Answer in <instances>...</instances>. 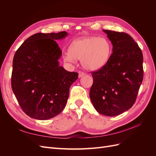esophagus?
Returning a JSON list of instances; mask_svg holds the SVG:
<instances>
[{
    "label": "esophagus",
    "instance_id": "34e87169",
    "mask_svg": "<svg viewBox=\"0 0 156 156\" xmlns=\"http://www.w3.org/2000/svg\"><path fill=\"white\" fill-rule=\"evenodd\" d=\"M84 75V73L83 72H81V71H80V72H79V78H81V77H83Z\"/></svg>",
    "mask_w": 156,
    "mask_h": 156
}]
</instances>
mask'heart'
I'll use <instances>...</instances> for the list:
<instances>
[{"mask_svg":"<svg viewBox=\"0 0 156 156\" xmlns=\"http://www.w3.org/2000/svg\"><path fill=\"white\" fill-rule=\"evenodd\" d=\"M69 51L64 55L65 61L74 62L76 59H81L84 68L95 71L108 62L112 53V45L105 37H83L73 41Z\"/></svg>","mask_w":156,"mask_h":156,"instance_id":"b5f03b06","label":"heart"}]
</instances>
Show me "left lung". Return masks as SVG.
Instances as JSON below:
<instances>
[{"instance_id":"left-lung-1","label":"left lung","mask_w":156,"mask_h":156,"mask_svg":"<svg viewBox=\"0 0 156 156\" xmlns=\"http://www.w3.org/2000/svg\"><path fill=\"white\" fill-rule=\"evenodd\" d=\"M112 44V53L102 68L92 72L90 98L100 114L115 116L133 105L143 79L142 51L125 32L103 30Z\"/></svg>"}]
</instances>
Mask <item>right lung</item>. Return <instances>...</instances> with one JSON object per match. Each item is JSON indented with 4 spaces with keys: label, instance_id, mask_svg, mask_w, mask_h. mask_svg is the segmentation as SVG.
Segmentation results:
<instances>
[{
    "label": "right lung",
    "instance_id": "add662e5",
    "mask_svg": "<svg viewBox=\"0 0 156 156\" xmlns=\"http://www.w3.org/2000/svg\"><path fill=\"white\" fill-rule=\"evenodd\" d=\"M68 36L58 33H37L27 38L13 59L12 88L26 114L36 120H48L63 111L69 88L78 78L60 66L62 55L55 40Z\"/></svg>",
    "mask_w": 156,
    "mask_h": 156
}]
</instances>
